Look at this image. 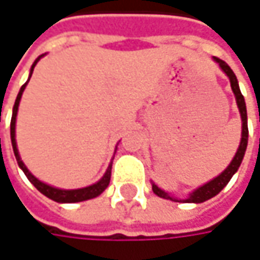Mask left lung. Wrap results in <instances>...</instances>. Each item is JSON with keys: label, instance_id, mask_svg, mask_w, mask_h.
Returning a JSON list of instances; mask_svg holds the SVG:
<instances>
[{"label": "left lung", "instance_id": "obj_1", "mask_svg": "<svg viewBox=\"0 0 260 260\" xmlns=\"http://www.w3.org/2000/svg\"><path fill=\"white\" fill-rule=\"evenodd\" d=\"M214 60L220 64L221 71H223V72L229 77V79H231V87H232V91H234L235 98H236V104H238L239 114H241V120H242L241 143H239V147H238V150H236V153H235L232 162L228 166V169H226L221 175H218L217 178H214L212 181H209L208 183L199 186L197 189H194V191L188 196V199L183 200V202H186V203H202V202H206V200H209L211 197L217 196V194L229 183V181L232 179V176L236 173V170L239 169V166H241V162H242V158H244V153H245V149H247V143H248L247 108H245L244 96H242V93H241V90H239V85H238V79L235 77L234 71L229 68V64H228L226 61H223V60H220V58H217V57H214ZM152 189H153V192H155L156 196H159V197H162V199H170V200H173V202H179L178 199L172 197L169 192H166V191H162L161 188H158L155 183H152Z\"/></svg>", "mask_w": 260, "mask_h": 260}]
</instances>
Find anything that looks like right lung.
Masks as SVG:
<instances>
[{"label":"right lung","mask_w":260,"mask_h":260,"mask_svg":"<svg viewBox=\"0 0 260 260\" xmlns=\"http://www.w3.org/2000/svg\"><path fill=\"white\" fill-rule=\"evenodd\" d=\"M43 55L37 57L36 61L32 63L31 66V71H29V78L32 75V71H34V66L37 64V61L42 58ZM29 81V79H28ZM21 87L19 93H18V98L15 101V105H13V114H12V122H10V138H12V146H13V152H15V156H16V161H18V166L22 169V172L25 173V176L28 178V181L31 182L43 196L49 197L51 200L54 202H58V203H77V202H84V200H88V199H93V197H98L99 194H102L105 191V188L108 186L110 179H111V167H113V161L111 164L108 166L105 175L102 176L101 181H98L96 183L90 185V186H85V188H78V189H60V188H55V186H51L48 183H43L42 181H39L36 176H32L29 173V170L25 167V164L22 162L21 156H19V152H18V146H16V116H18V107H19V102H21V98H22V93L25 90L26 84Z\"/></svg>","instance_id":"1"}]
</instances>
